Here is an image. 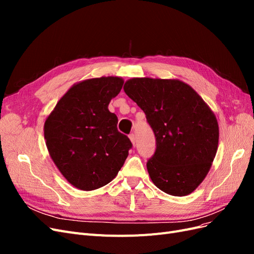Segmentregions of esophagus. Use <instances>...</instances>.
<instances>
[{"label": "esophagus", "instance_id": "esophagus-1", "mask_svg": "<svg viewBox=\"0 0 254 254\" xmlns=\"http://www.w3.org/2000/svg\"><path fill=\"white\" fill-rule=\"evenodd\" d=\"M129 139H130V141H131V143L134 145V143H135V135L133 133L130 134L129 135Z\"/></svg>", "mask_w": 254, "mask_h": 254}]
</instances>
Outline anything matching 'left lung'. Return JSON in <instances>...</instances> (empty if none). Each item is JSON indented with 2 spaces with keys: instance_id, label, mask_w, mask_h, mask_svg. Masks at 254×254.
<instances>
[{
  "instance_id": "obj_1",
  "label": "left lung",
  "mask_w": 254,
  "mask_h": 254,
  "mask_svg": "<svg viewBox=\"0 0 254 254\" xmlns=\"http://www.w3.org/2000/svg\"><path fill=\"white\" fill-rule=\"evenodd\" d=\"M124 91L144 111L156 135V152L147 162L153 184L172 196L193 193L218 147L219 127L212 109L179 79L130 78Z\"/></svg>"
}]
</instances>
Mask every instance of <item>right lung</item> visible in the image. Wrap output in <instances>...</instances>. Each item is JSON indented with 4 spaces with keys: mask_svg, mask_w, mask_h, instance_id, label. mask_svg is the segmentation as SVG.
Wrapping results in <instances>:
<instances>
[{
    "mask_svg": "<svg viewBox=\"0 0 254 254\" xmlns=\"http://www.w3.org/2000/svg\"><path fill=\"white\" fill-rule=\"evenodd\" d=\"M123 83L118 76L76 82L44 122L50 157L76 189L93 190L108 184L128 157L132 144L119 132L117 115L108 109Z\"/></svg>",
    "mask_w": 254,
    "mask_h": 254,
    "instance_id": "1",
    "label": "right lung"
}]
</instances>
